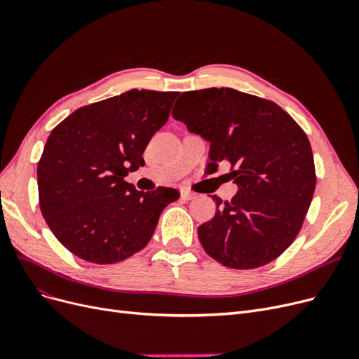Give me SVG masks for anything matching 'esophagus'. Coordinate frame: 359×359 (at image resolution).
Returning a JSON list of instances; mask_svg holds the SVG:
<instances>
[{
  "label": "esophagus",
  "instance_id": "1",
  "mask_svg": "<svg viewBox=\"0 0 359 359\" xmlns=\"http://www.w3.org/2000/svg\"><path fill=\"white\" fill-rule=\"evenodd\" d=\"M180 196H182V199H184V201H191V199L195 198V194H192V192H189V191H182V192H180Z\"/></svg>",
  "mask_w": 359,
  "mask_h": 359
}]
</instances>
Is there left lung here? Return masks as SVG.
<instances>
[{
	"mask_svg": "<svg viewBox=\"0 0 359 359\" xmlns=\"http://www.w3.org/2000/svg\"><path fill=\"white\" fill-rule=\"evenodd\" d=\"M173 117L210 142L208 168L230 164L231 201L212 195V220L198 227L205 252L229 269H257L298 235L316 191L313 149L282 107L231 88L183 92Z\"/></svg>",
	"mask_w": 359,
	"mask_h": 359,
	"instance_id": "1",
	"label": "left lung"
}]
</instances>
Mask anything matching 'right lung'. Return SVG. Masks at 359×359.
Returning a JSON list of instances; mask_svg holds the SVG:
<instances>
[{
  "instance_id": "add662e5",
  "label": "right lung",
  "mask_w": 359,
  "mask_h": 359,
  "mask_svg": "<svg viewBox=\"0 0 359 359\" xmlns=\"http://www.w3.org/2000/svg\"><path fill=\"white\" fill-rule=\"evenodd\" d=\"M179 92L132 89L77 108L46 139L38 163L39 207L72 254L114 264L144 249L179 192L136 191L124 180L168 118Z\"/></svg>"
}]
</instances>
